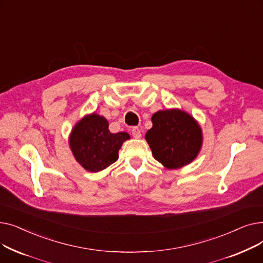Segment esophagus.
Listing matches in <instances>:
<instances>
[{
	"mask_svg": "<svg viewBox=\"0 0 263 263\" xmlns=\"http://www.w3.org/2000/svg\"><path fill=\"white\" fill-rule=\"evenodd\" d=\"M131 133L133 135V137H135V139H140V137L142 136V133H141V130L137 128V127H133L131 129Z\"/></svg>",
	"mask_w": 263,
	"mask_h": 263,
	"instance_id": "esophagus-1",
	"label": "esophagus"
}]
</instances>
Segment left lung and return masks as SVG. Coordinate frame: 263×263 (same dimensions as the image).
<instances>
[{
	"label": "left lung",
	"instance_id": "8db88e82",
	"mask_svg": "<svg viewBox=\"0 0 263 263\" xmlns=\"http://www.w3.org/2000/svg\"><path fill=\"white\" fill-rule=\"evenodd\" d=\"M153 128L145 139L153 155L167 168H179L196 158L201 147V129L189 114L179 109L154 114Z\"/></svg>",
	"mask_w": 263,
	"mask_h": 263
}]
</instances>
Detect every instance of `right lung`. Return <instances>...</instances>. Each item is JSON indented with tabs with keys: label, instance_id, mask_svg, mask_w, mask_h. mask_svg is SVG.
<instances>
[{
	"label": "right lung",
	"instance_id": "add662e5",
	"mask_svg": "<svg viewBox=\"0 0 263 263\" xmlns=\"http://www.w3.org/2000/svg\"><path fill=\"white\" fill-rule=\"evenodd\" d=\"M129 139L126 132L110 133L106 119L91 114L83 118L72 130L70 147L83 167L97 173L117 161L122 143Z\"/></svg>",
	"mask_w": 263,
	"mask_h": 263
}]
</instances>
